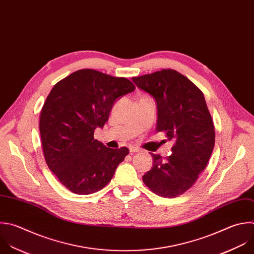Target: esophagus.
Returning a JSON list of instances; mask_svg holds the SVG:
<instances>
[{
	"instance_id": "esophagus-1",
	"label": "esophagus",
	"mask_w": 254,
	"mask_h": 254,
	"mask_svg": "<svg viewBox=\"0 0 254 254\" xmlns=\"http://www.w3.org/2000/svg\"><path fill=\"white\" fill-rule=\"evenodd\" d=\"M129 151H130L131 153H134V152H139V151H140V149H139V148H137V147H133V146H131V147H129Z\"/></svg>"
}]
</instances>
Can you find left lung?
Returning a JSON list of instances; mask_svg holds the SVG:
<instances>
[{
  "mask_svg": "<svg viewBox=\"0 0 254 254\" xmlns=\"http://www.w3.org/2000/svg\"><path fill=\"white\" fill-rule=\"evenodd\" d=\"M131 79L155 100L156 131L175 142L170 156L150 153L153 165L142 181L157 195L180 196L195 184L214 146V126L204 96L191 80L172 68Z\"/></svg>",
  "mask_w": 254,
  "mask_h": 254,
  "instance_id": "8db88e82",
  "label": "left lung"
}]
</instances>
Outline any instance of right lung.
Here are the masks:
<instances>
[{"mask_svg":"<svg viewBox=\"0 0 254 254\" xmlns=\"http://www.w3.org/2000/svg\"><path fill=\"white\" fill-rule=\"evenodd\" d=\"M134 84L96 69H78L57 82L40 116L44 156L59 182L75 194H92L113 179L127 147L110 148L95 139L115 101Z\"/></svg>","mask_w":254,"mask_h":254,"instance_id":"obj_1","label":"right lung"}]
</instances>
